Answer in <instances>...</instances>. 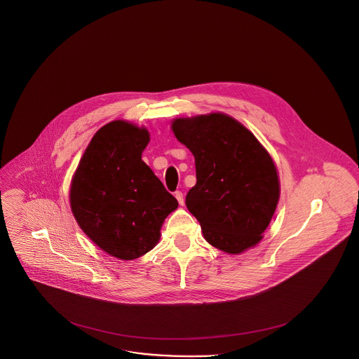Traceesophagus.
Returning a JSON list of instances; mask_svg holds the SVG:
<instances>
[{
	"mask_svg": "<svg viewBox=\"0 0 359 359\" xmlns=\"http://www.w3.org/2000/svg\"><path fill=\"white\" fill-rule=\"evenodd\" d=\"M174 196H175L177 201L180 203V205H184L185 200H184V194H182V191H175V193H174Z\"/></svg>",
	"mask_w": 359,
	"mask_h": 359,
	"instance_id": "esophagus-1",
	"label": "esophagus"
}]
</instances>
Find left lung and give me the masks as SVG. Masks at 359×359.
I'll return each instance as SVG.
<instances>
[{"mask_svg": "<svg viewBox=\"0 0 359 359\" xmlns=\"http://www.w3.org/2000/svg\"><path fill=\"white\" fill-rule=\"evenodd\" d=\"M171 131L194 156L197 182L187 207L205 241L229 255L255 247L280 201L271 155L241 121L222 112L177 117Z\"/></svg>", "mask_w": 359, "mask_h": 359, "instance_id": "8db88e82", "label": "left lung"}]
</instances>
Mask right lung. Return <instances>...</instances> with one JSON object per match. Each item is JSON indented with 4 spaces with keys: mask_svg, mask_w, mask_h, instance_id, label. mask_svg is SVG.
<instances>
[{
    "mask_svg": "<svg viewBox=\"0 0 359 359\" xmlns=\"http://www.w3.org/2000/svg\"><path fill=\"white\" fill-rule=\"evenodd\" d=\"M146 127L114 120L100 128L72 178L69 200L86 236L102 251L133 261L151 251L178 201L142 161Z\"/></svg>",
    "mask_w": 359,
    "mask_h": 359,
    "instance_id": "add662e5",
    "label": "right lung"
}]
</instances>
